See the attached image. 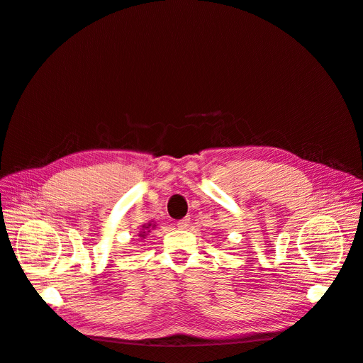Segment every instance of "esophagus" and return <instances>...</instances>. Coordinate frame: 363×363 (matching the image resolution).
<instances>
[{"label": "esophagus", "mask_w": 363, "mask_h": 363, "mask_svg": "<svg viewBox=\"0 0 363 363\" xmlns=\"http://www.w3.org/2000/svg\"><path fill=\"white\" fill-rule=\"evenodd\" d=\"M189 223H191V220H189L188 217L183 218V220H179V221H177V228H179V229H186V228L189 226Z\"/></svg>", "instance_id": "1"}]
</instances>
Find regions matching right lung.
<instances>
[{
	"instance_id": "right-lung-1",
	"label": "right lung",
	"mask_w": 363,
	"mask_h": 363,
	"mask_svg": "<svg viewBox=\"0 0 363 363\" xmlns=\"http://www.w3.org/2000/svg\"><path fill=\"white\" fill-rule=\"evenodd\" d=\"M150 228H151V223L148 224V226H143V229H146V230H148ZM152 228H154V226H152ZM139 237H140V238H145V232H140V233H139Z\"/></svg>"
}]
</instances>
